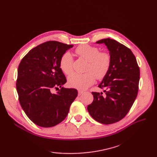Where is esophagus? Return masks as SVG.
Returning <instances> with one entry per match:
<instances>
[{
    "label": "esophagus",
    "instance_id": "34e87169",
    "mask_svg": "<svg viewBox=\"0 0 157 157\" xmlns=\"http://www.w3.org/2000/svg\"><path fill=\"white\" fill-rule=\"evenodd\" d=\"M84 92L82 91V90H78V95L79 96H80V95H82Z\"/></svg>",
    "mask_w": 157,
    "mask_h": 157
}]
</instances>
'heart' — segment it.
<instances>
[{
	"label": "heart",
	"instance_id": "1",
	"mask_svg": "<svg viewBox=\"0 0 157 157\" xmlns=\"http://www.w3.org/2000/svg\"><path fill=\"white\" fill-rule=\"evenodd\" d=\"M80 58L87 61L86 73H74L68 78V84L71 88L85 90L95 82L96 80H102L108 74L111 65V56L106 51L100 52L98 47L82 45L75 50ZM59 67L63 73L69 75L73 72V58L69 52H66L60 59Z\"/></svg>",
	"mask_w": 157,
	"mask_h": 157
}]
</instances>
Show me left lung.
Segmentation results:
<instances>
[{"label":"left lung","instance_id":"8db88e82","mask_svg":"<svg viewBox=\"0 0 157 157\" xmlns=\"http://www.w3.org/2000/svg\"><path fill=\"white\" fill-rule=\"evenodd\" d=\"M96 43L107 46L111 65L98 86L105 95L92 92L94 101L88 106V111L94 120L111 124L122 120L134 103L139 89L140 67L131 50L115 40L108 38Z\"/></svg>","mask_w":157,"mask_h":157}]
</instances>
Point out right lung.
Wrapping results in <instances>:
<instances>
[{
  "mask_svg": "<svg viewBox=\"0 0 157 157\" xmlns=\"http://www.w3.org/2000/svg\"><path fill=\"white\" fill-rule=\"evenodd\" d=\"M73 46L47 41L31 49L19 65L16 80L19 101L28 118L38 126L49 128L59 124L77 97L76 89L61 87L67 79L59 61ZM54 89L59 90L58 94L52 93Z\"/></svg>",
  "mask_w": 157,
  "mask_h": 157,
  "instance_id": "1",
  "label": "right lung"
}]
</instances>
